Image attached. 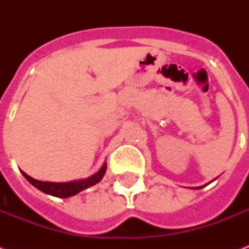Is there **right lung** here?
<instances>
[{
  "instance_id": "add662e5",
  "label": "right lung",
  "mask_w": 249,
  "mask_h": 249,
  "mask_svg": "<svg viewBox=\"0 0 249 249\" xmlns=\"http://www.w3.org/2000/svg\"><path fill=\"white\" fill-rule=\"evenodd\" d=\"M107 169V164L102 166L101 170L93 174L91 177L86 178V179H81V181H73V182H64V183H58V182H44V181H37L35 178L29 177L28 174H25L24 172H21L27 179L32 183L35 187L41 190L42 193L53 195L56 197H68L72 195L79 194L80 191L88 189L90 186L95 185L97 182H99L103 178Z\"/></svg>"
}]
</instances>
